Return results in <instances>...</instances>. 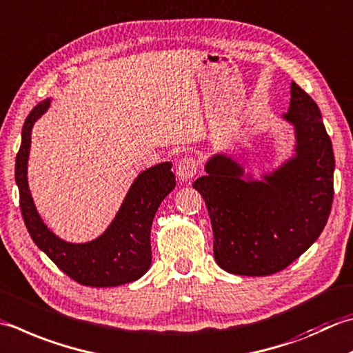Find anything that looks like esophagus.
<instances>
[{
    "label": "esophagus",
    "mask_w": 353,
    "mask_h": 353,
    "mask_svg": "<svg viewBox=\"0 0 353 353\" xmlns=\"http://www.w3.org/2000/svg\"><path fill=\"white\" fill-rule=\"evenodd\" d=\"M197 172V161L196 157L186 156L181 159L177 163V177L181 182H188Z\"/></svg>",
    "instance_id": "obj_1"
}]
</instances>
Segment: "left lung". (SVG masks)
<instances>
[{
	"label": "left lung",
	"mask_w": 353,
	"mask_h": 353,
	"mask_svg": "<svg viewBox=\"0 0 353 353\" xmlns=\"http://www.w3.org/2000/svg\"><path fill=\"white\" fill-rule=\"evenodd\" d=\"M283 119L295 133V154L255 181L243 165L217 153L192 186L202 194L214 232V259L230 274L271 275L320 237L334 200L332 142L315 101L292 82Z\"/></svg>",
	"instance_id": "8db88e82"
}]
</instances>
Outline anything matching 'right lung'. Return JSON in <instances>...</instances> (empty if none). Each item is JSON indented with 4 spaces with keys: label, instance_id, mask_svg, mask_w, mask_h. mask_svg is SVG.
<instances>
[{
    "label": "right lung",
    "instance_id": "obj_1",
    "mask_svg": "<svg viewBox=\"0 0 353 353\" xmlns=\"http://www.w3.org/2000/svg\"><path fill=\"white\" fill-rule=\"evenodd\" d=\"M50 101L47 98L39 102L27 116L17 154L15 181L27 231L34 245L62 272L81 285L110 288L141 279L151 265L150 232L154 214L176 186L172 163H157L134 179L113 222L98 239L85 243H70L59 239L41 219L27 182L33 123L47 112Z\"/></svg>",
    "mask_w": 353,
    "mask_h": 353
}]
</instances>
